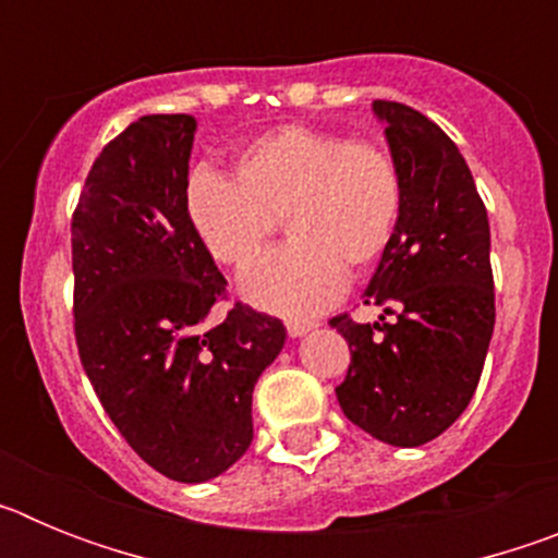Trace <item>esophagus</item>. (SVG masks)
Here are the masks:
<instances>
[{
	"label": "esophagus",
	"instance_id": "esophagus-1",
	"mask_svg": "<svg viewBox=\"0 0 558 558\" xmlns=\"http://www.w3.org/2000/svg\"><path fill=\"white\" fill-rule=\"evenodd\" d=\"M315 327H318L315 322H288L290 338H302V335H307L310 329H315Z\"/></svg>",
	"mask_w": 558,
	"mask_h": 558
}]
</instances>
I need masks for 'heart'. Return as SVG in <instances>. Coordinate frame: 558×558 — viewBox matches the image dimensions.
Instances as JSON below:
<instances>
[{"mask_svg":"<svg viewBox=\"0 0 558 558\" xmlns=\"http://www.w3.org/2000/svg\"><path fill=\"white\" fill-rule=\"evenodd\" d=\"M186 218L218 263L243 268L286 218L291 245L245 268L240 290L256 307L304 318L329 307L349 274L386 254L402 220L405 184L377 142L284 125L234 156V179L198 167L186 181Z\"/></svg>","mask_w":558,"mask_h":558,"instance_id":"b5f03b06","label":"heart"}]
</instances>
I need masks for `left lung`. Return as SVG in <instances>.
Instances as JSON below:
<instances>
[{"instance_id":"obj_1","label":"left lung","mask_w":558,"mask_h":558,"mask_svg":"<svg viewBox=\"0 0 558 558\" xmlns=\"http://www.w3.org/2000/svg\"><path fill=\"white\" fill-rule=\"evenodd\" d=\"M405 184L402 220L363 299L386 304L391 325L329 327L352 363L335 388L349 422L393 447H418L466 411L495 332L489 218L456 142L425 113L374 100Z\"/></svg>"}]
</instances>
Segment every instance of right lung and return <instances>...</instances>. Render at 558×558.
I'll return each mask as SVG.
<instances>
[{"mask_svg": "<svg viewBox=\"0 0 558 558\" xmlns=\"http://www.w3.org/2000/svg\"><path fill=\"white\" fill-rule=\"evenodd\" d=\"M195 131L190 113L131 122L95 159L72 218L83 368L136 456L179 483L243 458L256 379L288 338L245 304L209 324L226 279L186 218Z\"/></svg>", "mask_w": 558, "mask_h": 558, "instance_id": "obj_1", "label": "right lung"}]
</instances>
